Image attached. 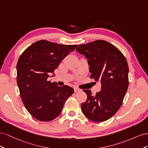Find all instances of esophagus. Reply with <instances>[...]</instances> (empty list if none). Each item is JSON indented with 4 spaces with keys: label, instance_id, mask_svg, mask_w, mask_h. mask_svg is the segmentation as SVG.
I'll return each mask as SVG.
<instances>
[{
    "label": "esophagus",
    "instance_id": "obj_1",
    "mask_svg": "<svg viewBox=\"0 0 148 148\" xmlns=\"http://www.w3.org/2000/svg\"><path fill=\"white\" fill-rule=\"evenodd\" d=\"M74 91H75V92H80V91L81 90V89H80V88H77V87H74Z\"/></svg>",
    "mask_w": 148,
    "mask_h": 148
}]
</instances>
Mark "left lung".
<instances>
[{"label": "left lung", "instance_id": "obj_1", "mask_svg": "<svg viewBox=\"0 0 148 148\" xmlns=\"http://www.w3.org/2000/svg\"><path fill=\"white\" fill-rule=\"evenodd\" d=\"M76 51L87 59L90 78L101 83V90L95 96L90 90H83L87 99L81 104V110L92 121H106L119 110L127 91V61L119 49L104 40L81 45Z\"/></svg>", "mask_w": 148, "mask_h": 148}]
</instances>
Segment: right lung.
<instances>
[{"label": "right lung", "mask_w": 148, "mask_h": 148, "mask_svg": "<svg viewBox=\"0 0 148 148\" xmlns=\"http://www.w3.org/2000/svg\"><path fill=\"white\" fill-rule=\"evenodd\" d=\"M76 46L40 40L20 55L16 64L20 97L28 112L36 120L49 121L56 119L67 98L74 93L72 87L58 86L56 82L49 81L48 77H51L49 73H53Z\"/></svg>", "instance_id": "1"}]
</instances>
